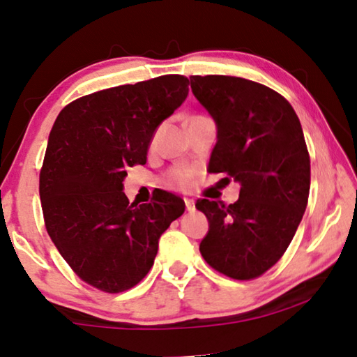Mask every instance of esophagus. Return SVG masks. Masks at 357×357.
<instances>
[{
	"mask_svg": "<svg viewBox=\"0 0 357 357\" xmlns=\"http://www.w3.org/2000/svg\"><path fill=\"white\" fill-rule=\"evenodd\" d=\"M184 204H185V210H188L189 213L195 210V204H194V200H190V199H184Z\"/></svg>",
	"mask_w": 357,
	"mask_h": 357,
	"instance_id": "esophagus-1",
	"label": "esophagus"
}]
</instances>
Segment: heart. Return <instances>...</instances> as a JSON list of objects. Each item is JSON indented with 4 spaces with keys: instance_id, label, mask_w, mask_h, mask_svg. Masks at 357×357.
Wrapping results in <instances>:
<instances>
[{
    "instance_id": "heart-1",
    "label": "heart",
    "mask_w": 357,
    "mask_h": 357,
    "mask_svg": "<svg viewBox=\"0 0 357 357\" xmlns=\"http://www.w3.org/2000/svg\"><path fill=\"white\" fill-rule=\"evenodd\" d=\"M194 169L189 167H174L165 174L163 184L173 190H188L194 181Z\"/></svg>"
}]
</instances>
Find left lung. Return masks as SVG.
<instances>
[{"mask_svg":"<svg viewBox=\"0 0 357 357\" xmlns=\"http://www.w3.org/2000/svg\"><path fill=\"white\" fill-rule=\"evenodd\" d=\"M190 88L218 126L210 173L241 183L231 205L199 199L210 229L200 253L218 273L252 280L279 261L306 210L310 153L284 96L252 79L192 75Z\"/></svg>","mask_w":357,"mask_h":357,"instance_id":"obj_1","label":"left lung"}]
</instances>
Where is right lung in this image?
I'll return each instance as SVG.
<instances>
[{
  "label": "right lung",
  "instance_id": "1",
  "mask_svg": "<svg viewBox=\"0 0 357 357\" xmlns=\"http://www.w3.org/2000/svg\"><path fill=\"white\" fill-rule=\"evenodd\" d=\"M189 93V79L163 75L102 89L66 105L47 139L40 172L45 226L79 279L105 294L146 278L158 238L184 213L160 192L136 206L123 192L126 168L144 165L153 132Z\"/></svg>",
  "mask_w": 357,
  "mask_h": 357
}]
</instances>
